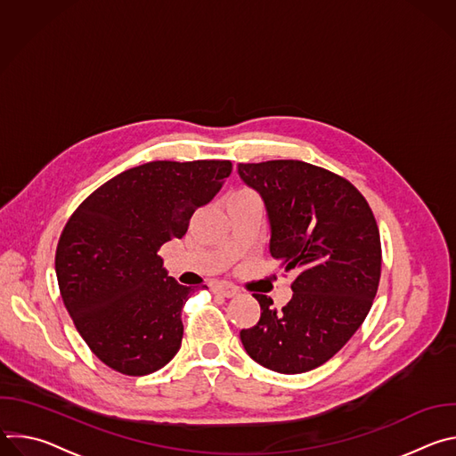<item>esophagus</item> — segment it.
<instances>
[{
	"label": "esophagus",
	"instance_id": "34e87169",
	"mask_svg": "<svg viewBox=\"0 0 456 456\" xmlns=\"http://www.w3.org/2000/svg\"><path fill=\"white\" fill-rule=\"evenodd\" d=\"M213 292L215 294H220L224 297H234L238 294V289L232 287V285H225V283H218V285H213Z\"/></svg>",
	"mask_w": 456,
	"mask_h": 456
}]
</instances>
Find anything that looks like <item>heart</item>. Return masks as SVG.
Instances as JSON below:
<instances>
[{
  "label": "heart",
  "instance_id": "obj_1",
  "mask_svg": "<svg viewBox=\"0 0 456 456\" xmlns=\"http://www.w3.org/2000/svg\"><path fill=\"white\" fill-rule=\"evenodd\" d=\"M252 191H248V189H238V191H234V192H231L229 197H240V194H250Z\"/></svg>",
  "mask_w": 456,
  "mask_h": 456
}]
</instances>
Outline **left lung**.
I'll return each mask as SVG.
<instances>
[{"label": "left lung", "instance_id": "8db88e82", "mask_svg": "<svg viewBox=\"0 0 456 456\" xmlns=\"http://www.w3.org/2000/svg\"><path fill=\"white\" fill-rule=\"evenodd\" d=\"M238 175L265 204L273 257L297 273L281 310L254 294L262 315L240 332L241 345L273 371H310L348 343L371 308L380 280L377 222L362 194L322 167L269 160L238 164Z\"/></svg>", "mask_w": 456, "mask_h": 456}]
</instances>
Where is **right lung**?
Returning a JSON list of instances; mask_svg holds the SVG:
<instances>
[{
  "label": "right lung",
  "mask_w": 456,
  "mask_h": 456,
  "mask_svg": "<svg viewBox=\"0 0 456 456\" xmlns=\"http://www.w3.org/2000/svg\"><path fill=\"white\" fill-rule=\"evenodd\" d=\"M229 160H157L127 169L64 225L55 274L85 343L111 370L148 375L180 350L191 287L167 276L159 248L187 232L231 175Z\"/></svg>",
  "instance_id": "1"
}]
</instances>
